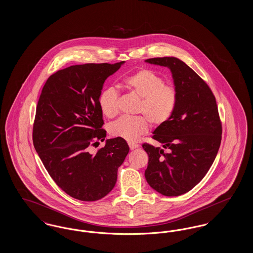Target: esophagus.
<instances>
[{
    "mask_svg": "<svg viewBox=\"0 0 253 253\" xmlns=\"http://www.w3.org/2000/svg\"><path fill=\"white\" fill-rule=\"evenodd\" d=\"M128 144H129V147H130V149H131V150H133V149H135V148H137V147H138V144L133 143V142H128Z\"/></svg>",
    "mask_w": 253,
    "mask_h": 253,
    "instance_id": "esophagus-1",
    "label": "esophagus"
}]
</instances>
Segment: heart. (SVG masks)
<instances>
[{
  "label": "heart",
  "instance_id": "b5f03b06",
  "mask_svg": "<svg viewBox=\"0 0 253 253\" xmlns=\"http://www.w3.org/2000/svg\"><path fill=\"white\" fill-rule=\"evenodd\" d=\"M125 88L140 98L135 113L142 116L134 118L122 117L109 125V132L114 137L134 141L149 130V121L159 127L168 122L173 115L178 93L174 86L165 84L157 73L143 68L123 80ZM120 94L114 87L104 88L98 96V105L102 114L114 118L119 113Z\"/></svg>",
  "mask_w": 253,
  "mask_h": 253
}]
</instances>
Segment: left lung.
I'll return each mask as SVG.
<instances>
[{
    "label": "left lung",
    "mask_w": 253,
    "mask_h": 253,
    "mask_svg": "<svg viewBox=\"0 0 253 253\" xmlns=\"http://www.w3.org/2000/svg\"><path fill=\"white\" fill-rule=\"evenodd\" d=\"M146 61L170 69L178 101L171 118L152 136L168 153L142 144L149 156L145 178L158 193L178 196L195 187L212 165L221 144L222 122L210 86L185 62L173 57Z\"/></svg>",
    "instance_id": "left-lung-1"
}]
</instances>
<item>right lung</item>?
Listing matches in <instances>:
<instances>
[{
  "mask_svg": "<svg viewBox=\"0 0 253 253\" xmlns=\"http://www.w3.org/2000/svg\"><path fill=\"white\" fill-rule=\"evenodd\" d=\"M123 62L72 65L51 75L42 90L33 144L49 175L73 198L96 201L107 195L129 153L121 137L107 139L95 154L89 151L106 137L98 96Z\"/></svg>",
  "mask_w": 253,
  "mask_h": 253,
  "instance_id": "obj_1",
  "label": "right lung"
}]
</instances>
